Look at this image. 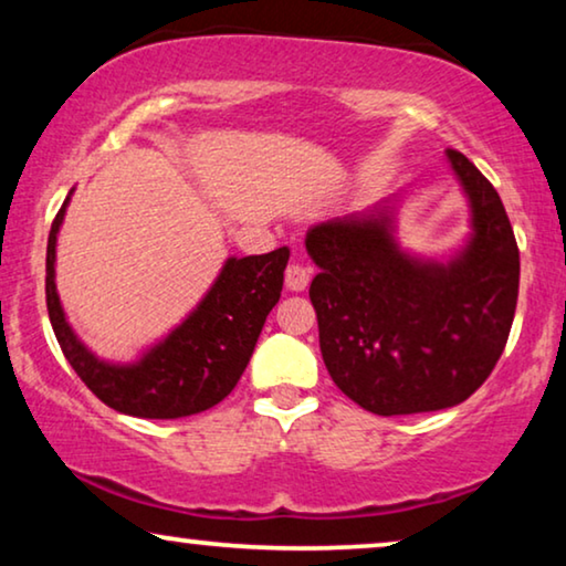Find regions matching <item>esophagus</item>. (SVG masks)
<instances>
[{
  "label": "esophagus",
  "mask_w": 566,
  "mask_h": 566,
  "mask_svg": "<svg viewBox=\"0 0 566 566\" xmlns=\"http://www.w3.org/2000/svg\"><path fill=\"white\" fill-rule=\"evenodd\" d=\"M308 285V270L304 265H298V262H291L289 268H285V289L298 293L304 291Z\"/></svg>",
  "instance_id": "34e87169"
}]
</instances>
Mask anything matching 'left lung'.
<instances>
[{
    "label": "left lung",
    "mask_w": 566,
    "mask_h": 566,
    "mask_svg": "<svg viewBox=\"0 0 566 566\" xmlns=\"http://www.w3.org/2000/svg\"><path fill=\"white\" fill-rule=\"evenodd\" d=\"M469 206V234L443 258L399 242L405 192L306 231L319 268L312 298L324 366L368 412L417 415L469 399L505 350L521 254L492 182L448 149Z\"/></svg>",
    "instance_id": "obj_1"
}]
</instances>
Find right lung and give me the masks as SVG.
Listing matches in <instances>:
<instances>
[{"label":"right lung","mask_w":566,"mask_h":566,"mask_svg":"<svg viewBox=\"0 0 566 566\" xmlns=\"http://www.w3.org/2000/svg\"><path fill=\"white\" fill-rule=\"evenodd\" d=\"M72 192L49 234L45 304L61 350L76 376L115 412L144 420H177L219 405L242 378L268 314L281 298L289 247L250 258H227L211 289L177 327L144 347L134 360H105L69 324L56 291V242Z\"/></svg>","instance_id":"1"}]
</instances>
